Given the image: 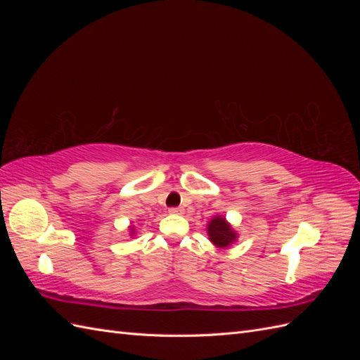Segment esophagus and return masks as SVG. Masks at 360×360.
<instances>
[{"instance_id":"1","label":"esophagus","mask_w":360,"mask_h":360,"mask_svg":"<svg viewBox=\"0 0 360 360\" xmlns=\"http://www.w3.org/2000/svg\"><path fill=\"white\" fill-rule=\"evenodd\" d=\"M171 214H183L184 213V209L183 207H172V209L168 210Z\"/></svg>"}]
</instances>
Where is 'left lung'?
<instances>
[{
  "mask_svg": "<svg viewBox=\"0 0 360 360\" xmlns=\"http://www.w3.org/2000/svg\"><path fill=\"white\" fill-rule=\"evenodd\" d=\"M207 236H209V240L219 249L230 248L238 238V233L222 214L213 216L207 224Z\"/></svg>",
  "mask_w": 360,
  "mask_h": 360,
  "instance_id": "1",
  "label": "left lung"
}]
</instances>
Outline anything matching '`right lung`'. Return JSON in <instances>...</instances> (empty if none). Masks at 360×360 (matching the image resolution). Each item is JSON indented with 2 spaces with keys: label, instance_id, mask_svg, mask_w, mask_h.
<instances>
[{
  "label": "right lung",
  "instance_id": "1",
  "mask_svg": "<svg viewBox=\"0 0 360 360\" xmlns=\"http://www.w3.org/2000/svg\"><path fill=\"white\" fill-rule=\"evenodd\" d=\"M129 236H130V237H132V238H134V237L136 236V230H135V226H134L132 224H130V225H129Z\"/></svg>",
  "mask_w": 360,
  "mask_h": 360
}]
</instances>
